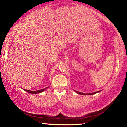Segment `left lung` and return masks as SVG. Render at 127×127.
Here are the masks:
<instances>
[{
  "label": "left lung",
  "mask_w": 127,
  "mask_h": 127,
  "mask_svg": "<svg viewBox=\"0 0 127 127\" xmlns=\"http://www.w3.org/2000/svg\"><path fill=\"white\" fill-rule=\"evenodd\" d=\"M100 91H96V92H92V93H89V94H85V93H82V92H78V91H75V92H77V94H81V95H93V94H96V93H97V92H100Z\"/></svg>",
  "instance_id": "left-lung-1"
}]
</instances>
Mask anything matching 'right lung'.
Masks as SVG:
<instances>
[{
  "mask_svg": "<svg viewBox=\"0 0 127 127\" xmlns=\"http://www.w3.org/2000/svg\"><path fill=\"white\" fill-rule=\"evenodd\" d=\"M49 87H47L46 88H45L44 89H41V90H37V91H31V90H26V89H23L25 90V91H27V92H29V93L30 94H38V93H41V92H43L44 91H45L47 88H48Z\"/></svg>",
  "mask_w": 127,
  "mask_h": 127,
  "instance_id": "1",
  "label": "right lung"
}]
</instances>
